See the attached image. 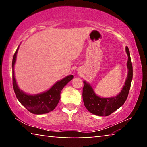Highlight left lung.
I'll use <instances>...</instances> for the list:
<instances>
[{
  "label": "left lung",
  "instance_id": "1",
  "mask_svg": "<svg viewBox=\"0 0 147 147\" xmlns=\"http://www.w3.org/2000/svg\"><path fill=\"white\" fill-rule=\"evenodd\" d=\"M126 52L128 55L127 78L121 92L117 96L108 98H100L95 94L90 85L84 81L82 90L83 102L85 107L90 113L99 116H108L117 110L126 101L133 78V66L129 50L127 47H126Z\"/></svg>",
  "mask_w": 147,
  "mask_h": 147
}]
</instances>
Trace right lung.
<instances>
[{"label":"right lung","instance_id":"obj_1","mask_svg":"<svg viewBox=\"0 0 147 147\" xmlns=\"http://www.w3.org/2000/svg\"><path fill=\"white\" fill-rule=\"evenodd\" d=\"M18 47L12 59V84L15 94L18 101L28 111L34 114H43L51 111L55 108L61 98V92L69 81L73 78V75H69L55 83L49 90L40 94L28 95L18 88L14 77V67L16 61Z\"/></svg>","mask_w":147,"mask_h":147}]
</instances>
